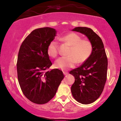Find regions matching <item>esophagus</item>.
<instances>
[{
    "label": "esophagus",
    "mask_w": 121,
    "mask_h": 121,
    "mask_svg": "<svg viewBox=\"0 0 121 121\" xmlns=\"http://www.w3.org/2000/svg\"><path fill=\"white\" fill-rule=\"evenodd\" d=\"M63 74H64V75H66L68 74V72H66V71H64V72H63Z\"/></svg>",
    "instance_id": "esophagus-1"
}]
</instances>
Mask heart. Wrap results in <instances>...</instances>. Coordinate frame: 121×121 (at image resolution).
<instances>
[{
  "label": "heart",
  "mask_w": 121,
  "mask_h": 121,
  "mask_svg": "<svg viewBox=\"0 0 121 121\" xmlns=\"http://www.w3.org/2000/svg\"><path fill=\"white\" fill-rule=\"evenodd\" d=\"M62 42L69 47L67 56L60 57L54 63V67L60 69L72 68L77 61L79 64L86 61L93 52V44L90 40L82 39L81 36L75 33H71L60 39ZM47 54L50 57L55 58L58 54V43L54 40L49 43L47 47Z\"/></svg>",
  "instance_id": "heart-1"
}]
</instances>
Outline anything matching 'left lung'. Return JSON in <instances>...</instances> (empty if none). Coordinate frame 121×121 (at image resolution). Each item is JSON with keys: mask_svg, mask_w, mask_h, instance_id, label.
<instances>
[{"mask_svg": "<svg viewBox=\"0 0 121 121\" xmlns=\"http://www.w3.org/2000/svg\"><path fill=\"white\" fill-rule=\"evenodd\" d=\"M73 31L85 35L93 44L91 57L81 66L69 71L75 78L71 88L73 97L80 103L89 104L95 101L103 91L107 81L108 59L102 40L92 29L77 27Z\"/></svg>", "mask_w": 121, "mask_h": 121, "instance_id": "1", "label": "left lung"}]
</instances>
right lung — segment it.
<instances>
[{
    "label": "right lung",
    "instance_id": "add662e5",
    "mask_svg": "<svg viewBox=\"0 0 121 121\" xmlns=\"http://www.w3.org/2000/svg\"><path fill=\"white\" fill-rule=\"evenodd\" d=\"M56 35L53 28L35 29L24 39L19 51L17 71L19 85L25 97L37 104L50 101L64 78L63 71L57 68L47 71L52 65L47 47Z\"/></svg>",
    "mask_w": 121,
    "mask_h": 121
}]
</instances>
